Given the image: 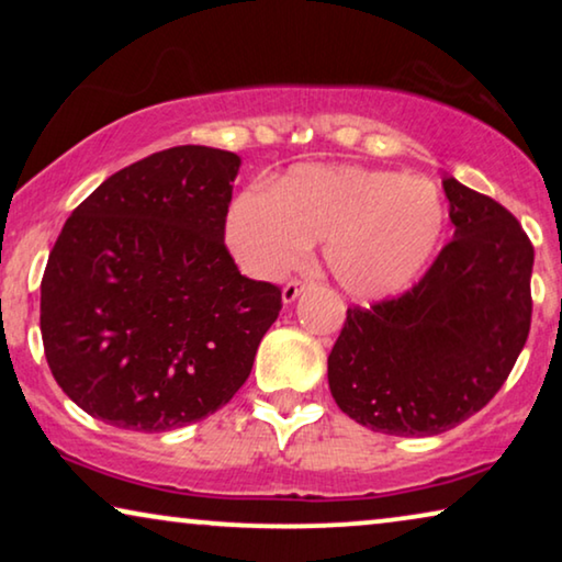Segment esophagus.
<instances>
[{
  "instance_id": "esophagus-1",
  "label": "esophagus",
  "mask_w": 562,
  "mask_h": 562,
  "mask_svg": "<svg viewBox=\"0 0 562 562\" xmlns=\"http://www.w3.org/2000/svg\"><path fill=\"white\" fill-rule=\"evenodd\" d=\"M304 286H306L304 281H296V279H291V281L286 283V286H283V291H281V299H283V304H291V302H296V296L302 294Z\"/></svg>"
}]
</instances>
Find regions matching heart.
<instances>
[{"label": "heart", "mask_w": 562, "mask_h": 562, "mask_svg": "<svg viewBox=\"0 0 562 562\" xmlns=\"http://www.w3.org/2000/svg\"><path fill=\"white\" fill-rule=\"evenodd\" d=\"M445 229L440 189L422 176L358 166H296L268 191L229 204L225 243L243 271L271 279L325 240V263L352 296L381 299L409 286Z\"/></svg>", "instance_id": "b5f03b06"}]
</instances>
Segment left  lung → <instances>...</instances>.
Wrapping results in <instances>:
<instances>
[{
  "mask_svg": "<svg viewBox=\"0 0 562 562\" xmlns=\"http://www.w3.org/2000/svg\"><path fill=\"white\" fill-rule=\"evenodd\" d=\"M452 240L402 296L348 310L327 358L337 406L373 432L427 437L481 412L532 322L535 248L486 194L442 179Z\"/></svg>",
  "mask_w": 562,
  "mask_h": 562,
  "instance_id": "obj_1",
  "label": "left lung"
}]
</instances>
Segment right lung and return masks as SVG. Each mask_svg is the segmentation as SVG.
I'll return each mask as SVG.
<instances>
[{
  "mask_svg": "<svg viewBox=\"0 0 562 562\" xmlns=\"http://www.w3.org/2000/svg\"><path fill=\"white\" fill-rule=\"evenodd\" d=\"M240 158L179 145L112 173L71 212L41 283L53 379L91 417L166 432L210 417L250 375L281 289L225 245Z\"/></svg>",
  "mask_w": 562,
  "mask_h": 562,
  "instance_id": "add662e5",
  "label": "right lung"
}]
</instances>
